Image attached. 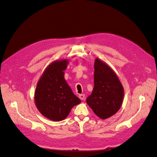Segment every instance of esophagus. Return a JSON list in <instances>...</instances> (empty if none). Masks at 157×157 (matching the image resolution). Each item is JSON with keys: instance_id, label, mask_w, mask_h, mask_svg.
Instances as JSON below:
<instances>
[{"instance_id": "obj_1", "label": "esophagus", "mask_w": 157, "mask_h": 157, "mask_svg": "<svg viewBox=\"0 0 157 157\" xmlns=\"http://www.w3.org/2000/svg\"><path fill=\"white\" fill-rule=\"evenodd\" d=\"M78 97L80 99H81V100H83V99L85 98V95L84 94H80Z\"/></svg>"}]
</instances>
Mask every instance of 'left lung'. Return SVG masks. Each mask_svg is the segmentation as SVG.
Here are the masks:
<instances>
[{"mask_svg":"<svg viewBox=\"0 0 157 157\" xmlns=\"http://www.w3.org/2000/svg\"><path fill=\"white\" fill-rule=\"evenodd\" d=\"M94 69V87L86 103L98 117L106 119L120 109L124 88L115 71L98 58L95 60Z\"/></svg>","mask_w":157,"mask_h":157,"instance_id":"8db88e82","label":"left lung"}]
</instances>
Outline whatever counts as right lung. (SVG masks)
I'll use <instances>...</instances> for the list:
<instances>
[{
  "instance_id": "obj_1",
  "label": "right lung",
  "mask_w": 157,
  "mask_h": 157,
  "mask_svg": "<svg viewBox=\"0 0 157 157\" xmlns=\"http://www.w3.org/2000/svg\"><path fill=\"white\" fill-rule=\"evenodd\" d=\"M68 63L67 59L51 63L42 73L35 90L36 108L44 117L53 121L65 119L71 109L81 102L65 80L63 71Z\"/></svg>"
}]
</instances>
